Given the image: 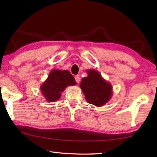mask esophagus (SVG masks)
I'll return each mask as SVG.
<instances>
[{"label":"esophagus","instance_id":"34e87169","mask_svg":"<svg viewBox=\"0 0 157 157\" xmlns=\"http://www.w3.org/2000/svg\"><path fill=\"white\" fill-rule=\"evenodd\" d=\"M75 79V81H76L77 83H79V81H80V76H79V75H76Z\"/></svg>","mask_w":157,"mask_h":157}]
</instances>
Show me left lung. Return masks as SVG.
<instances>
[{
  "label": "left lung",
  "mask_w": 157,
  "mask_h": 157,
  "mask_svg": "<svg viewBox=\"0 0 157 157\" xmlns=\"http://www.w3.org/2000/svg\"><path fill=\"white\" fill-rule=\"evenodd\" d=\"M88 76L82 78L80 88L87 102L96 107L105 105L112 95V86L105 80L99 72L95 70L87 71Z\"/></svg>",
  "instance_id": "1"
}]
</instances>
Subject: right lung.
Here are the masks:
<instances>
[{
    "label": "right lung",
    "instance_id": "obj_1",
    "mask_svg": "<svg viewBox=\"0 0 157 157\" xmlns=\"http://www.w3.org/2000/svg\"><path fill=\"white\" fill-rule=\"evenodd\" d=\"M77 83L74 77L68 71L52 70L44 84L41 86V91L48 102H55L61 97V93L68 86H73Z\"/></svg>",
    "mask_w": 157,
    "mask_h": 157
}]
</instances>
